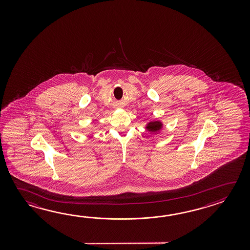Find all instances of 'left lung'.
<instances>
[{
  "mask_svg": "<svg viewBox=\"0 0 250 250\" xmlns=\"http://www.w3.org/2000/svg\"><path fill=\"white\" fill-rule=\"evenodd\" d=\"M163 127V124L162 123H160L158 121H156V122H150V123L147 124V126H146V129L148 130V131H151V132H155V131H157V130H159L161 129V127Z\"/></svg>",
  "mask_w": 250,
  "mask_h": 250,
  "instance_id": "8db88e82",
  "label": "left lung"
}]
</instances>
